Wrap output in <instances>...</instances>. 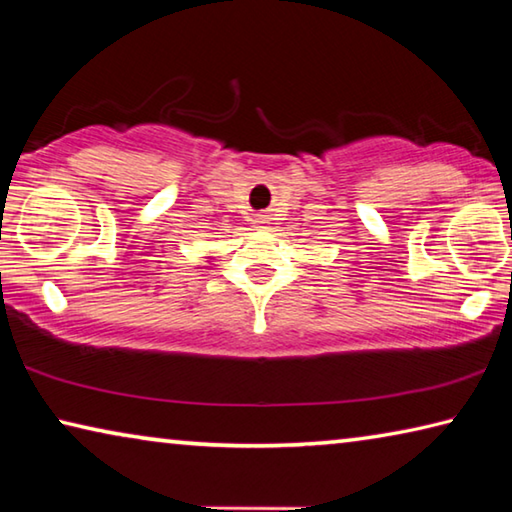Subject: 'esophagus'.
<instances>
[{"mask_svg":"<svg viewBox=\"0 0 512 512\" xmlns=\"http://www.w3.org/2000/svg\"><path fill=\"white\" fill-rule=\"evenodd\" d=\"M255 223H259V228H264V225L268 223V219H266L264 214H257V216H255Z\"/></svg>","mask_w":512,"mask_h":512,"instance_id":"esophagus-1","label":"esophagus"}]
</instances>
